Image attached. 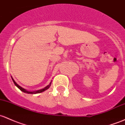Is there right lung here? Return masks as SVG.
<instances>
[{
  "mask_svg": "<svg viewBox=\"0 0 125 125\" xmlns=\"http://www.w3.org/2000/svg\"><path fill=\"white\" fill-rule=\"evenodd\" d=\"M11 79H12V81H13L14 83V85H16V86L17 87V88H19V89H20L21 91H22V92H23V93H27V94H38V93H42V92L45 91H46V89H48L49 88H50V86H51V82L50 83V84H49L48 85H47L46 87H45L44 88H43V89H39V90H37V91H29L26 90V89H24V88H22V87H21V86H19V85H18V84L16 82L14 81V80L13 79V78L11 77Z\"/></svg>",
  "mask_w": 125,
  "mask_h": 125,
  "instance_id": "add662e5",
  "label": "right lung"
}]
</instances>
